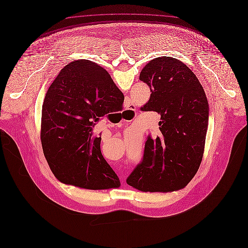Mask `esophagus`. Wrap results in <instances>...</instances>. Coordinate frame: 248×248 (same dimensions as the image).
<instances>
[{
    "label": "esophagus",
    "mask_w": 248,
    "mask_h": 248,
    "mask_svg": "<svg viewBox=\"0 0 248 248\" xmlns=\"http://www.w3.org/2000/svg\"><path fill=\"white\" fill-rule=\"evenodd\" d=\"M128 109H130V111H133V110H134V109L132 108V106H130V108H128Z\"/></svg>",
    "instance_id": "34e87169"
}]
</instances>
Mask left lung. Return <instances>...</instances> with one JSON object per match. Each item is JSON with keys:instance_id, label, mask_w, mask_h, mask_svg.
<instances>
[{"instance_id": "1", "label": "left lung", "mask_w": 248, "mask_h": 248, "mask_svg": "<svg viewBox=\"0 0 248 248\" xmlns=\"http://www.w3.org/2000/svg\"><path fill=\"white\" fill-rule=\"evenodd\" d=\"M150 88L143 111L160 115L159 132L148 136L142 162L127 179L144 192H172L184 188L201 165L208 129L209 105L194 73L171 57L150 61L140 73Z\"/></svg>"}]
</instances>
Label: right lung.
Here are the masks:
<instances>
[{"label": "right lung", "mask_w": 248, "mask_h": 248, "mask_svg": "<svg viewBox=\"0 0 248 248\" xmlns=\"http://www.w3.org/2000/svg\"><path fill=\"white\" fill-rule=\"evenodd\" d=\"M123 102L99 64L78 60L61 70L46 93L41 118L44 155L60 182L94 190L120 186L93 129L107 114L121 111Z\"/></svg>", "instance_id": "add662e5"}]
</instances>
